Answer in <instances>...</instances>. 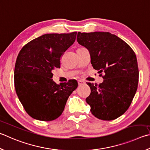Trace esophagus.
<instances>
[{
    "mask_svg": "<svg viewBox=\"0 0 150 150\" xmlns=\"http://www.w3.org/2000/svg\"><path fill=\"white\" fill-rule=\"evenodd\" d=\"M84 83H85V81H84L83 80H79L78 81L79 85H82V84H84Z\"/></svg>",
    "mask_w": 150,
    "mask_h": 150,
    "instance_id": "obj_1",
    "label": "esophagus"
}]
</instances>
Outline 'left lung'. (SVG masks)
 Masks as SVG:
<instances>
[{
	"label": "left lung",
	"instance_id": "8db88e82",
	"mask_svg": "<svg viewBox=\"0 0 150 150\" xmlns=\"http://www.w3.org/2000/svg\"><path fill=\"white\" fill-rule=\"evenodd\" d=\"M77 40L89 50L91 64L102 74L103 83H88L91 90L86 102L92 115L114 120L125 113L137 91L139 71L131 47L109 32H78Z\"/></svg>",
	"mask_w": 150,
	"mask_h": 150
}]
</instances>
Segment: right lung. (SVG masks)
I'll return each mask as SVG.
<instances>
[{
	"instance_id": "1",
	"label": "right lung",
	"mask_w": 150,
	"mask_h": 150,
	"mask_svg": "<svg viewBox=\"0 0 150 150\" xmlns=\"http://www.w3.org/2000/svg\"><path fill=\"white\" fill-rule=\"evenodd\" d=\"M77 32L43 35L21 48L16 59L14 86L24 110L32 118L50 121L59 117L67 100L77 88V81L56 84L52 71L60 67L67 49L74 43Z\"/></svg>"
}]
</instances>
